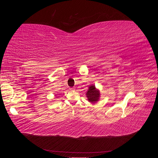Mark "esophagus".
<instances>
[{"instance_id": "esophagus-1", "label": "esophagus", "mask_w": 158, "mask_h": 158, "mask_svg": "<svg viewBox=\"0 0 158 158\" xmlns=\"http://www.w3.org/2000/svg\"><path fill=\"white\" fill-rule=\"evenodd\" d=\"M70 90H74V89H75V88H74V87H73V88H70Z\"/></svg>"}]
</instances>
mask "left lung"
<instances>
[{
	"label": "left lung",
	"mask_w": 158,
	"mask_h": 158,
	"mask_svg": "<svg viewBox=\"0 0 158 158\" xmlns=\"http://www.w3.org/2000/svg\"><path fill=\"white\" fill-rule=\"evenodd\" d=\"M86 96L89 102L94 103L95 102H97L99 99V91L95 88V86L94 85H91L86 93Z\"/></svg>",
	"instance_id": "1"
}]
</instances>
